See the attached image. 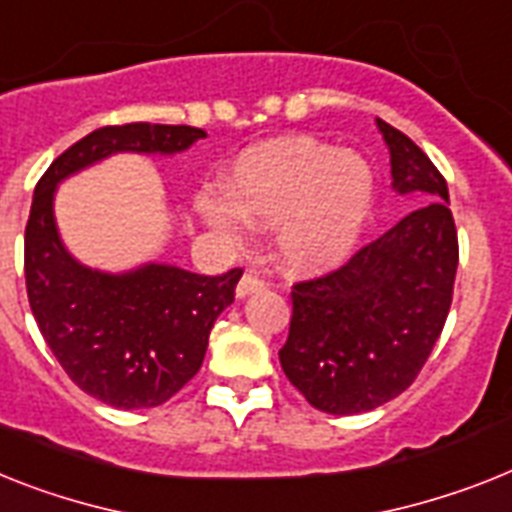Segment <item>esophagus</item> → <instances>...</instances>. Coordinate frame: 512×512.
Segmentation results:
<instances>
[{
  "instance_id": "obj_1",
  "label": "esophagus",
  "mask_w": 512,
  "mask_h": 512,
  "mask_svg": "<svg viewBox=\"0 0 512 512\" xmlns=\"http://www.w3.org/2000/svg\"><path fill=\"white\" fill-rule=\"evenodd\" d=\"M259 290H264V280L256 277L253 272H246L243 277H240L238 287H235V295H238V298H246V295L259 293Z\"/></svg>"
}]
</instances>
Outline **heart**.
I'll list each match as a JSON object with an SVG mask.
<instances>
[{"label": "heart", "mask_w": 512, "mask_h": 512, "mask_svg": "<svg viewBox=\"0 0 512 512\" xmlns=\"http://www.w3.org/2000/svg\"><path fill=\"white\" fill-rule=\"evenodd\" d=\"M377 180L353 151L280 138L246 151L227 175L225 193H204L198 214L238 243L248 222L274 227V259L290 277L314 280L348 264L374 217Z\"/></svg>", "instance_id": "heart-1"}]
</instances>
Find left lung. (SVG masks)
Masks as SVG:
<instances>
[{
    "instance_id": "obj_1",
    "label": "left lung",
    "mask_w": 512,
    "mask_h": 512,
    "mask_svg": "<svg viewBox=\"0 0 512 512\" xmlns=\"http://www.w3.org/2000/svg\"><path fill=\"white\" fill-rule=\"evenodd\" d=\"M392 188L429 198L332 274L293 285L285 377L324 413L374 411L411 387L445 327L458 232L445 177L405 133L377 120Z\"/></svg>"
}]
</instances>
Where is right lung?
<instances>
[{"label": "right lung", "mask_w": 512, "mask_h": 512, "mask_svg": "<svg viewBox=\"0 0 512 512\" xmlns=\"http://www.w3.org/2000/svg\"><path fill=\"white\" fill-rule=\"evenodd\" d=\"M204 130L109 125L59 154L38 180L25 225V287L46 345L67 377L101 403L135 411L162 405L196 377L217 316L235 301L240 269L204 277L172 264L101 272L59 238L54 193L62 180L112 154L172 156Z\"/></svg>", "instance_id": "1"}]
</instances>
